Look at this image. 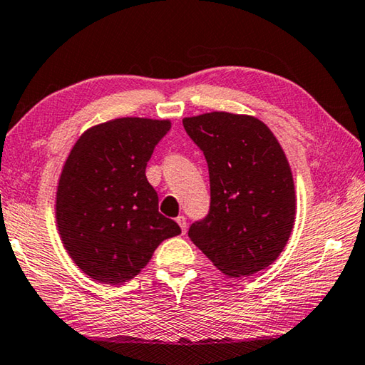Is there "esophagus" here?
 I'll return each mask as SVG.
<instances>
[{
    "label": "esophagus",
    "instance_id": "obj_1",
    "mask_svg": "<svg viewBox=\"0 0 365 365\" xmlns=\"http://www.w3.org/2000/svg\"><path fill=\"white\" fill-rule=\"evenodd\" d=\"M176 222L179 225V227H181V231H182V234H186V231H187V221H186V216H178L176 218Z\"/></svg>",
    "mask_w": 365,
    "mask_h": 365
}]
</instances>
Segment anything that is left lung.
<instances>
[{"label":"left lung","instance_id":"1","mask_svg":"<svg viewBox=\"0 0 365 365\" xmlns=\"http://www.w3.org/2000/svg\"><path fill=\"white\" fill-rule=\"evenodd\" d=\"M182 125L210 175V212L189 227L190 240L229 277L264 269L295 222V186L279 140L250 115L210 112Z\"/></svg>","mask_w":365,"mask_h":365}]
</instances>
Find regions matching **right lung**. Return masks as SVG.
I'll use <instances>...</instances> for the list:
<instances>
[{"instance_id": "add662e5", "label": "right lung", "mask_w": 365, "mask_h": 365, "mask_svg": "<svg viewBox=\"0 0 365 365\" xmlns=\"http://www.w3.org/2000/svg\"><path fill=\"white\" fill-rule=\"evenodd\" d=\"M170 128V120L115 118L89 128L70 150L57 186V227L70 258L98 282L138 276L165 239L181 234L158 212L145 178Z\"/></svg>"}]
</instances>
